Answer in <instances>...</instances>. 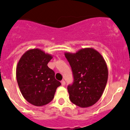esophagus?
I'll use <instances>...</instances> for the list:
<instances>
[{
	"mask_svg": "<svg viewBox=\"0 0 130 130\" xmlns=\"http://www.w3.org/2000/svg\"><path fill=\"white\" fill-rule=\"evenodd\" d=\"M61 84H62V86H65V84H66V82H65V81L64 80H61Z\"/></svg>",
	"mask_w": 130,
	"mask_h": 130,
	"instance_id": "1",
	"label": "esophagus"
}]
</instances>
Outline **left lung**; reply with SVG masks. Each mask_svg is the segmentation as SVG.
<instances>
[{
  "label": "left lung",
  "mask_w": 130,
  "mask_h": 130,
  "mask_svg": "<svg viewBox=\"0 0 130 130\" xmlns=\"http://www.w3.org/2000/svg\"><path fill=\"white\" fill-rule=\"evenodd\" d=\"M72 68L74 82L68 87L69 99L81 108L94 105L100 99L107 84L108 71L101 54L92 48L75 53L65 52Z\"/></svg>",
  "instance_id": "obj_1"
}]
</instances>
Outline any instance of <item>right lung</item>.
<instances>
[{
    "instance_id": "obj_1",
    "label": "right lung",
    "mask_w": 130,
    "mask_h": 130,
    "mask_svg": "<svg viewBox=\"0 0 130 130\" xmlns=\"http://www.w3.org/2000/svg\"><path fill=\"white\" fill-rule=\"evenodd\" d=\"M53 55L38 48L27 50L17 65L16 77L21 93L30 104L41 107L50 103L61 86L48 68Z\"/></svg>"
}]
</instances>
